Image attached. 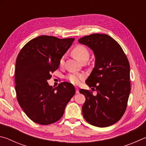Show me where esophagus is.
<instances>
[{"label":"esophagus","mask_w":146,"mask_h":146,"mask_svg":"<svg viewBox=\"0 0 146 146\" xmlns=\"http://www.w3.org/2000/svg\"><path fill=\"white\" fill-rule=\"evenodd\" d=\"M76 94L80 93V90H79V88L78 87H76Z\"/></svg>","instance_id":"1"}]
</instances>
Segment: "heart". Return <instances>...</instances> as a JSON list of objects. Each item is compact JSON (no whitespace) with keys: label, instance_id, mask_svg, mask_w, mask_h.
<instances>
[{"label":"heart","instance_id":"heart-1","mask_svg":"<svg viewBox=\"0 0 146 146\" xmlns=\"http://www.w3.org/2000/svg\"><path fill=\"white\" fill-rule=\"evenodd\" d=\"M72 54L75 57L80 60L81 62L84 59L86 58H88L89 52L87 48L83 45H78L73 48L72 50ZM64 63V56H62L60 58L59 63L60 65H62ZM85 77V75L83 74H78V73H71L68 74L66 77V79L70 81L71 83L74 84V85H77L80 82V81Z\"/></svg>","mask_w":146,"mask_h":146}]
</instances>
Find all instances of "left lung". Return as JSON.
I'll return each instance as SVG.
<instances>
[{"instance_id": "1", "label": "left lung", "mask_w": 146, "mask_h": 146, "mask_svg": "<svg viewBox=\"0 0 146 146\" xmlns=\"http://www.w3.org/2000/svg\"><path fill=\"white\" fill-rule=\"evenodd\" d=\"M78 42L91 48L96 58L86 83L96 88L97 95L80 89L86 98L83 115L93 126H110L121 119L127 108L131 91L128 60L119 43L107 35L92 34L80 38Z\"/></svg>"}]
</instances>
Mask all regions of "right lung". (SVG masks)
Masks as SVG:
<instances>
[{
    "label": "right lung",
    "mask_w": 146,
    "mask_h": 146,
    "mask_svg": "<svg viewBox=\"0 0 146 146\" xmlns=\"http://www.w3.org/2000/svg\"><path fill=\"white\" fill-rule=\"evenodd\" d=\"M74 41L73 38L40 36L27 42L17 56L15 76L17 101L36 123L48 125L60 120L75 94L74 86L70 83H61L53 88L47 82Z\"/></svg>",
    "instance_id": "right-lung-1"
}]
</instances>
